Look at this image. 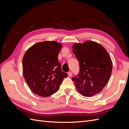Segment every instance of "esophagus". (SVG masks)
<instances>
[{"mask_svg": "<svg viewBox=\"0 0 129 129\" xmlns=\"http://www.w3.org/2000/svg\"><path fill=\"white\" fill-rule=\"evenodd\" d=\"M68 75L69 76V77H71V76H72V75H73V74H72V73L71 72H69L68 73Z\"/></svg>", "mask_w": 129, "mask_h": 129, "instance_id": "esophagus-1", "label": "esophagus"}]
</instances>
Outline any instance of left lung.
<instances>
[{
  "label": "left lung",
  "instance_id": "8db88e82",
  "mask_svg": "<svg viewBox=\"0 0 129 129\" xmlns=\"http://www.w3.org/2000/svg\"><path fill=\"white\" fill-rule=\"evenodd\" d=\"M73 53L79 61L80 72L72 78L82 95L91 97L102 90L110 79L112 63L108 53L96 42L75 43Z\"/></svg>",
  "mask_w": 129,
  "mask_h": 129
}]
</instances>
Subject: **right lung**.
Wrapping results in <instances>:
<instances>
[{
    "label": "right lung",
    "mask_w": 129,
    "mask_h": 129,
    "mask_svg": "<svg viewBox=\"0 0 129 129\" xmlns=\"http://www.w3.org/2000/svg\"><path fill=\"white\" fill-rule=\"evenodd\" d=\"M62 45L56 41L40 42L27 50L22 58L23 75L33 92L47 97L58 91L68 74L62 71L58 55Z\"/></svg>",
    "instance_id": "obj_1"
}]
</instances>
